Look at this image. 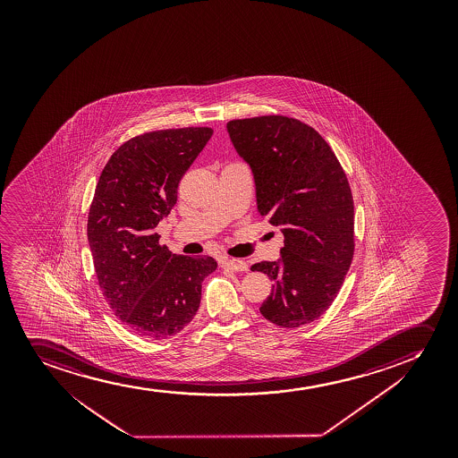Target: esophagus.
Masks as SVG:
<instances>
[{
    "label": "esophagus",
    "mask_w": 458,
    "mask_h": 458,
    "mask_svg": "<svg viewBox=\"0 0 458 458\" xmlns=\"http://www.w3.org/2000/svg\"><path fill=\"white\" fill-rule=\"evenodd\" d=\"M221 267L229 268L232 272H246L248 264L242 259H235V258H223L220 261Z\"/></svg>",
    "instance_id": "34e87169"
}]
</instances>
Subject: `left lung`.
<instances>
[{"label":"left lung","mask_w":458,"mask_h":458,"mask_svg":"<svg viewBox=\"0 0 458 458\" xmlns=\"http://www.w3.org/2000/svg\"><path fill=\"white\" fill-rule=\"evenodd\" d=\"M250 166L257 209L284 235L276 261L253 264L274 281L259 307L267 321L305 326L326 313L354 253V206L347 175L321 134L304 122L259 116L227 122Z\"/></svg>","instance_id":"left-lung-1"}]
</instances>
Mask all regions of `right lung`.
Returning a JSON list of instances; mask_svg holds the SVG:
<instances>
[{
  "label": "right lung",
  "instance_id": "add662e5",
  "mask_svg": "<svg viewBox=\"0 0 458 458\" xmlns=\"http://www.w3.org/2000/svg\"><path fill=\"white\" fill-rule=\"evenodd\" d=\"M212 128L145 132L113 153L91 201L87 237L96 276L114 315L148 339L182 332L200 307L212 257H184L154 232L177 203V188Z\"/></svg>",
  "mask_w": 458,
  "mask_h": 458
}]
</instances>
